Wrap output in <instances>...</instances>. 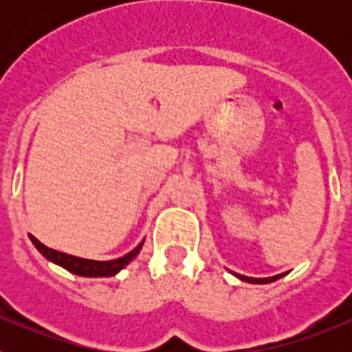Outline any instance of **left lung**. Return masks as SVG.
I'll use <instances>...</instances> for the list:
<instances>
[{
	"mask_svg": "<svg viewBox=\"0 0 352 352\" xmlns=\"http://www.w3.org/2000/svg\"><path fill=\"white\" fill-rule=\"evenodd\" d=\"M285 273H280V275H275V276H268V278H254V276H245V275H239V273H234V276H238L239 280L248 282V284H270V282H275L278 278H282Z\"/></svg>",
	"mask_w": 352,
	"mask_h": 352,
	"instance_id": "8db88e82",
	"label": "left lung"
}]
</instances>
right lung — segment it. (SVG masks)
<instances>
[{"label": "right lung", "instance_id": "1", "mask_svg": "<svg viewBox=\"0 0 352 352\" xmlns=\"http://www.w3.org/2000/svg\"><path fill=\"white\" fill-rule=\"evenodd\" d=\"M31 243L35 245L36 250L42 254L43 257L51 263L58 264L61 268L68 270L70 273L74 275H79V276H113L116 275L120 270H123L133 257L138 256L139 252H141L142 243L138 245V247L133 248L132 252L125 254L123 257H118V259L113 261H91V259H82V257H76V256H70V254H63V252H58L54 248H49L45 247L43 243H40L38 239L35 236L30 234Z\"/></svg>", "mask_w": 352, "mask_h": 352}]
</instances>
